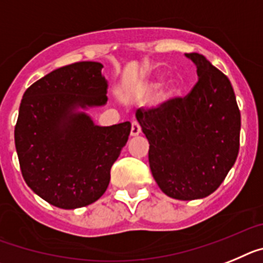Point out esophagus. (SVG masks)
I'll list each match as a JSON object with an SVG mask.
<instances>
[{
    "label": "esophagus",
    "instance_id": "obj_1",
    "mask_svg": "<svg viewBox=\"0 0 263 263\" xmlns=\"http://www.w3.org/2000/svg\"><path fill=\"white\" fill-rule=\"evenodd\" d=\"M140 132H141V128H140V125H139V123L138 122H132L131 136H138Z\"/></svg>",
    "mask_w": 263,
    "mask_h": 263
}]
</instances>
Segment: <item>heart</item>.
Instances as JSON below:
<instances>
[{"mask_svg": "<svg viewBox=\"0 0 263 263\" xmlns=\"http://www.w3.org/2000/svg\"><path fill=\"white\" fill-rule=\"evenodd\" d=\"M161 82H163V75H157V77L152 78L149 82H148L147 87L149 88V90H155V88H157L161 84Z\"/></svg>", "mask_w": 263, "mask_h": 263, "instance_id": "b5f03b06", "label": "heart"}]
</instances>
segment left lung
<instances>
[{
    "mask_svg": "<svg viewBox=\"0 0 263 263\" xmlns=\"http://www.w3.org/2000/svg\"><path fill=\"white\" fill-rule=\"evenodd\" d=\"M198 81L185 98L136 111L149 143L148 160L160 189L176 200L212 195L236 163L241 114L230 81L204 55L185 54Z\"/></svg>",
    "mask_w": 263,
    "mask_h": 263,
    "instance_id": "1",
    "label": "left lung"
}]
</instances>
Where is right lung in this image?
Instances as JSON below:
<instances>
[{
    "label": "right lung",
    "instance_id": "add662e5",
    "mask_svg": "<svg viewBox=\"0 0 263 263\" xmlns=\"http://www.w3.org/2000/svg\"><path fill=\"white\" fill-rule=\"evenodd\" d=\"M102 68L99 62L57 68L21 100L14 140L22 176L54 206L77 209L102 197L128 140L129 122L100 127L86 112L107 103Z\"/></svg>",
    "mask_w": 263,
    "mask_h": 263
}]
</instances>
